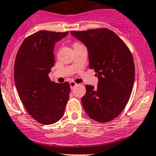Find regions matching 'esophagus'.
I'll return each instance as SVG.
<instances>
[{
	"label": "esophagus",
	"instance_id": "1",
	"mask_svg": "<svg viewBox=\"0 0 156 156\" xmlns=\"http://www.w3.org/2000/svg\"><path fill=\"white\" fill-rule=\"evenodd\" d=\"M69 84H70L71 89H73V88L75 87V86H77V84L75 82V81H71V82L69 83Z\"/></svg>",
	"mask_w": 156,
	"mask_h": 156
}]
</instances>
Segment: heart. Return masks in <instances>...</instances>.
Segmentation results:
<instances>
[{
	"label": "heart",
	"mask_w": 156,
	"mask_h": 156,
	"mask_svg": "<svg viewBox=\"0 0 156 156\" xmlns=\"http://www.w3.org/2000/svg\"><path fill=\"white\" fill-rule=\"evenodd\" d=\"M75 44H74V45H75Z\"/></svg>",
	"instance_id": "heart-1"
}]
</instances>
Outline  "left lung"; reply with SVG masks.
Segmentation results:
<instances>
[{"instance_id": "1", "label": "left lung", "mask_w": 156, "mask_h": 156, "mask_svg": "<svg viewBox=\"0 0 156 156\" xmlns=\"http://www.w3.org/2000/svg\"><path fill=\"white\" fill-rule=\"evenodd\" d=\"M71 34L86 45L89 66L99 78L97 87L86 85L83 107L94 120L110 122L121 114L130 99L135 77L133 56L125 42L106 28Z\"/></svg>"}]
</instances>
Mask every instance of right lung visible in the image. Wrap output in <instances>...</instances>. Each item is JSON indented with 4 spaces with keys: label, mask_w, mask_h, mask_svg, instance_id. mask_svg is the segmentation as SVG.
Masks as SVG:
<instances>
[{
    "label": "right lung",
    "mask_w": 156,
    "mask_h": 156,
    "mask_svg": "<svg viewBox=\"0 0 156 156\" xmlns=\"http://www.w3.org/2000/svg\"><path fill=\"white\" fill-rule=\"evenodd\" d=\"M68 34L37 31L23 41L16 56L14 80L20 100L30 115L43 125L62 119L69 98V83H55L48 76L55 63V44Z\"/></svg>",
    "instance_id": "right-lung-1"
}]
</instances>
